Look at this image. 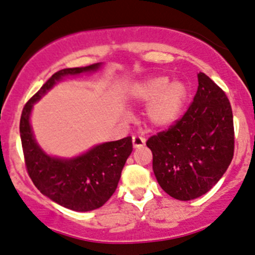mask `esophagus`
Wrapping results in <instances>:
<instances>
[{
	"label": "esophagus",
	"mask_w": 255,
	"mask_h": 255,
	"mask_svg": "<svg viewBox=\"0 0 255 255\" xmlns=\"http://www.w3.org/2000/svg\"><path fill=\"white\" fill-rule=\"evenodd\" d=\"M132 141L134 148H140V146H143L144 144H145V139H144L143 136H139V135H133Z\"/></svg>",
	"instance_id": "obj_1"
}]
</instances>
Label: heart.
<instances>
[{
  "label": "heart",
  "mask_w": 255,
  "mask_h": 255,
  "mask_svg": "<svg viewBox=\"0 0 255 255\" xmlns=\"http://www.w3.org/2000/svg\"><path fill=\"white\" fill-rule=\"evenodd\" d=\"M133 99L148 104L145 119L152 128L163 129L172 126L182 115L188 88L179 80L170 83L167 77H150L132 88Z\"/></svg>",
  "instance_id": "obj_1"
}]
</instances>
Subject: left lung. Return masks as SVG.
Returning a JSON list of instances; mask_svg holds the SVG:
<instances>
[{
    "instance_id": "1",
    "label": "left lung",
    "mask_w": 255,
    "mask_h": 255,
    "mask_svg": "<svg viewBox=\"0 0 255 255\" xmlns=\"http://www.w3.org/2000/svg\"><path fill=\"white\" fill-rule=\"evenodd\" d=\"M198 84L183 116L146 141L160 187L178 200L195 199L210 191L234 157V115L229 99L202 72Z\"/></svg>"
}]
</instances>
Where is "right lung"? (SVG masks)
<instances>
[{"instance_id": "right-lung-1", "label": "right lung", "mask_w": 255, "mask_h": 255, "mask_svg": "<svg viewBox=\"0 0 255 255\" xmlns=\"http://www.w3.org/2000/svg\"><path fill=\"white\" fill-rule=\"evenodd\" d=\"M100 63L66 68L56 72L29 99L20 116L19 132L28 175L44 195L74 211L101 208L111 198L119 184L121 172L132 152V138L100 144L74 159H58L42 151L31 130V109L42 95L66 76L96 71Z\"/></svg>"}]
</instances>
